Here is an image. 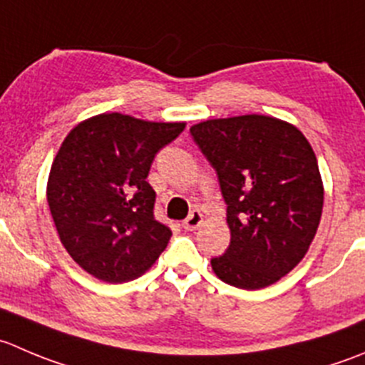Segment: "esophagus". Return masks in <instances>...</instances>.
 Instances as JSON below:
<instances>
[{
    "label": "esophagus",
    "mask_w": 365,
    "mask_h": 365,
    "mask_svg": "<svg viewBox=\"0 0 365 365\" xmlns=\"http://www.w3.org/2000/svg\"><path fill=\"white\" fill-rule=\"evenodd\" d=\"M201 222H203V214H201L200 210H192L190 212L189 217L183 221L182 226L187 230V232H194V230H196Z\"/></svg>",
    "instance_id": "1"
}]
</instances>
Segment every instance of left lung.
Segmentation results:
<instances>
[{
    "label": "left lung",
    "instance_id": "left-lung-1",
    "mask_svg": "<svg viewBox=\"0 0 365 365\" xmlns=\"http://www.w3.org/2000/svg\"><path fill=\"white\" fill-rule=\"evenodd\" d=\"M190 135L217 173L232 233L212 269L246 291L274 284L302 262L321 221L312 146L296 126L257 114L203 121Z\"/></svg>",
    "mask_w": 365,
    "mask_h": 365
}]
</instances>
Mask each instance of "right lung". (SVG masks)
<instances>
[{"instance_id":"obj_1","label":"right lung","mask_w":365,"mask_h":365,"mask_svg":"<svg viewBox=\"0 0 365 365\" xmlns=\"http://www.w3.org/2000/svg\"><path fill=\"white\" fill-rule=\"evenodd\" d=\"M185 123H151L100 114L63 139L48 180V205L67 253L108 284L140 277L171 239L155 219L153 187L146 182L155 155Z\"/></svg>"}]
</instances>
